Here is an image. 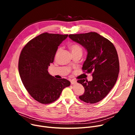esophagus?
Returning <instances> with one entry per match:
<instances>
[{
    "label": "esophagus",
    "mask_w": 135,
    "mask_h": 135,
    "mask_svg": "<svg viewBox=\"0 0 135 135\" xmlns=\"http://www.w3.org/2000/svg\"><path fill=\"white\" fill-rule=\"evenodd\" d=\"M70 83L72 84H75L76 83V80H72L70 81Z\"/></svg>",
    "instance_id": "esophagus-1"
}]
</instances>
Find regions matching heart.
<instances>
[{
    "mask_svg": "<svg viewBox=\"0 0 135 135\" xmlns=\"http://www.w3.org/2000/svg\"><path fill=\"white\" fill-rule=\"evenodd\" d=\"M69 48L70 49V50L72 51V54H76V53H82L83 51V49L82 47L78 44H72L70 45ZM60 48H59L57 50L56 53L57 54L60 51Z\"/></svg>",
    "mask_w": 135,
    "mask_h": 135,
    "instance_id": "heart-1",
    "label": "heart"
}]
</instances>
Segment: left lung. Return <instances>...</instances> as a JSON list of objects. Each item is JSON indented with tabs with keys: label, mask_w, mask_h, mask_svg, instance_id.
<instances>
[{
	"label": "left lung",
	"mask_w": 135,
	"mask_h": 135,
	"mask_svg": "<svg viewBox=\"0 0 135 135\" xmlns=\"http://www.w3.org/2000/svg\"><path fill=\"white\" fill-rule=\"evenodd\" d=\"M69 37L86 49L88 55L82 69L93 72V80L80 79L77 82L85 89L79 96L88 103L101 101L114 87L119 72V62L116 49L107 39L96 32L69 34Z\"/></svg>",
	"instance_id": "8db88e82"
}]
</instances>
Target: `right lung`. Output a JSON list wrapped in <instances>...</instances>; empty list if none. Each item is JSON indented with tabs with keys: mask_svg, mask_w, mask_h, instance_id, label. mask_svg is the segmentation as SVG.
I'll return each instance as SVG.
<instances>
[{
	"mask_svg": "<svg viewBox=\"0 0 135 135\" xmlns=\"http://www.w3.org/2000/svg\"><path fill=\"white\" fill-rule=\"evenodd\" d=\"M68 35L42 33L31 40L21 51L18 61L21 80L29 94L40 103L55 101L63 89L70 85L69 80L56 79L47 71L58 46Z\"/></svg>",
	"mask_w": 135,
	"mask_h": 135,
	"instance_id": "right-lung-1",
	"label": "right lung"
}]
</instances>
